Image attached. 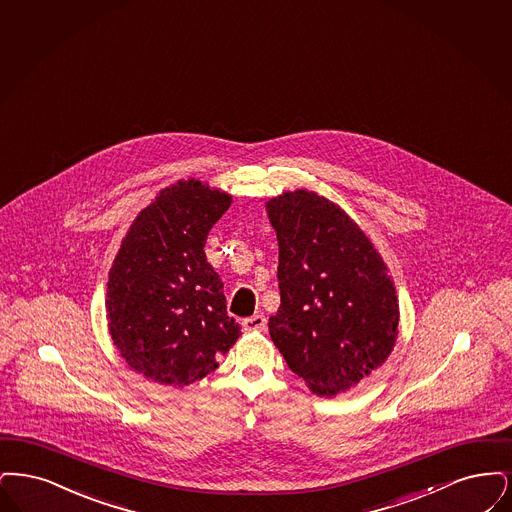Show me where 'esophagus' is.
<instances>
[{
	"label": "esophagus",
	"instance_id": "1",
	"mask_svg": "<svg viewBox=\"0 0 512 512\" xmlns=\"http://www.w3.org/2000/svg\"><path fill=\"white\" fill-rule=\"evenodd\" d=\"M243 327L245 331H266L267 321L264 315H252L243 321Z\"/></svg>",
	"mask_w": 512,
	"mask_h": 512
}]
</instances>
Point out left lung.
I'll return each mask as SVG.
<instances>
[{
  "label": "left lung",
  "mask_w": 512,
  "mask_h": 512,
  "mask_svg": "<svg viewBox=\"0 0 512 512\" xmlns=\"http://www.w3.org/2000/svg\"><path fill=\"white\" fill-rule=\"evenodd\" d=\"M279 241L281 306L273 344L313 394L334 396L390 356L398 296L365 233L336 204L310 191L267 202Z\"/></svg>",
  "instance_id": "8db88e82"
}]
</instances>
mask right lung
Here are the masks:
<instances>
[{
	"instance_id": "right-lung-1",
	"label": "right lung",
	"mask_w": 512,
	"mask_h": 512,
	"mask_svg": "<svg viewBox=\"0 0 512 512\" xmlns=\"http://www.w3.org/2000/svg\"><path fill=\"white\" fill-rule=\"evenodd\" d=\"M229 204L218 189L178 181L135 218L114 258L107 285L112 342L132 369L158 384L206 377L241 334L204 254Z\"/></svg>"
}]
</instances>
